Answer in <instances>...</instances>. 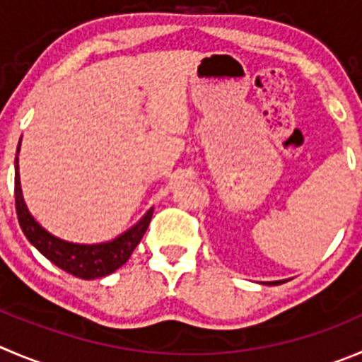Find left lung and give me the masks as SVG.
<instances>
[{"label":"left lung","mask_w":362,"mask_h":362,"mask_svg":"<svg viewBox=\"0 0 362 362\" xmlns=\"http://www.w3.org/2000/svg\"><path fill=\"white\" fill-rule=\"evenodd\" d=\"M282 282L284 281H274V282H268V284H270V286H277V284H282Z\"/></svg>","instance_id":"left-lung-1"}]
</instances>
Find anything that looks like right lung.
Wrapping results in <instances>:
<instances>
[{
    "label": "right lung",
    "mask_w": 362,
    "mask_h": 362,
    "mask_svg": "<svg viewBox=\"0 0 362 362\" xmlns=\"http://www.w3.org/2000/svg\"><path fill=\"white\" fill-rule=\"evenodd\" d=\"M17 153H19V147H17ZM16 211L24 236L30 240V243L42 256H46L51 263L57 264L58 268H62L67 274L88 281V279H99L110 275L129 259L135 247L139 245L142 236L146 235L154 209L151 208L132 229H127L124 235L117 236L112 242L94 243V245L65 242V240H60L51 235V233H47L30 215L28 208L24 204L23 192H21L19 163H17L16 158Z\"/></svg>",
    "instance_id": "right-lung-1"
}]
</instances>
